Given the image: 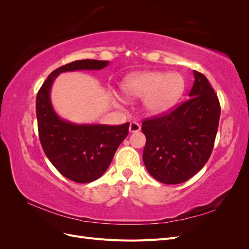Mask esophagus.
I'll return each instance as SVG.
<instances>
[{
  "instance_id": "1",
  "label": "esophagus",
  "mask_w": 249,
  "mask_h": 249,
  "mask_svg": "<svg viewBox=\"0 0 249 249\" xmlns=\"http://www.w3.org/2000/svg\"><path fill=\"white\" fill-rule=\"evenodd\" d=\"M140 124H138V123H136V122H132L131 124H130V127H129V130H130V132L131 133H136V132H139L140 131Z\"/></svg>"
}]
</instances>
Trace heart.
<instances>
[{
    "mask_svg": "<svg viewBox=\"0 0 249 249\" xmlns=\"http://www.w3.org/2000/svg\"><path fill=\"white\" fill-rule=\"evenodd\" d=\"M120 87L126 97H144L145 111L160 115L175 106L184 92L185 82L177 72L145 71L130 74Z\"/></svg>",
    "mask_w": 249,
    "mask_h": 249,
    "instance_id": "b5f03b06",
    "label": "heart"
}]
</instances>
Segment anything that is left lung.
Segmentation results:
<instances>
[{"instance_id":"8db88e82","label":"left lung","mask_w":249,"mask_h":249,"mask_svg":"<svg viewBox=\"0 0 249 249\" xmlns=\"http://www.w3.org/2000/svg\"><path fill=\"white\" fill-rule=\"evenodd\" d=\"M190 99L161 116L142 122L146 137L143 162L163 184L186 182L205 166L219 124L220 104L208 79L193 71Z\"/></svg>"}]
</instances>
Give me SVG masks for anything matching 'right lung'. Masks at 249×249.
<instances>
[{"label": "right lung", "mask_w": 249, "mask_h": 249, "mask_svg": "<svg viewBox=\"0 0 249 249\" xmlns=\"http://www.w3.org/2000/svg\"><path fill=\"white\" fill-rule=\"evenodd\" d=\"M108 64L109 61L86 59L60 66L44 81L36 96V117L43 152L63 177L76 183L93 182L104 175L129 134L130 123L107 125L66 122L53 109L51 87L61 72L102 70Z\"/></svg>", "instance_id": "add662e5"}]
</instances>
